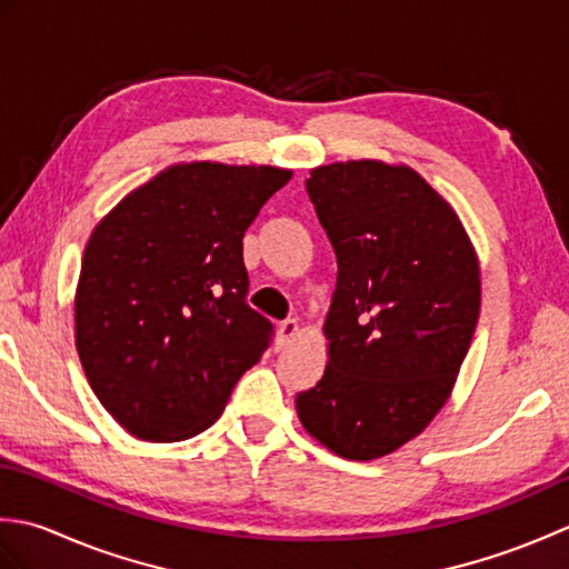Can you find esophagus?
Returning a JSON list of instances; mask_svg holds the SVG:
<instances>
[{
	"label": "esophagus",
	"mask_w": 569,
	"mask_h": 569,
	"mask_svg": "<svg viewBox=\"0 0 569 569\" xmlns=\"http://www.w3.org/2000/svg\"><path fill=\"white\" fill-rule=\"evenodd\" d=\"M298 330H300L298 320H283V322H278V335H276L278 349H283L286 345H291V340L298 335Z\"/></svg>",
	"instance_id": "34e87169"
}]
</instances>
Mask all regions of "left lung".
<instances>
[{
	"instance_id": "8db88e82",
	"label": "left lung",
	"mask_w": 569,
	"mask_h": 569,
	"mask_svg": "<svg viewBox=\"0 0 569 569\" xmlns=\"http://www.w3.org/2000/svg\"><path fill=\"white\" fill-rule=\"evenodd\" d=\"M337 253L328 367L296 396L303 428L345 459L413 440L457 381L481 306L477 251L410 166L340 161L306 180Z\"/></svg>"
}]
</instances>
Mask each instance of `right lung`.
<instances>
[{
  "mask_svg": "<svg viewBox=\"0 0 569 569\" xmlns=\"http://www.w3.org/2000/svg\"><path fill=\"white\" fill-rule=\"evenodd\" d=\"M291 176L176 163L92 229L76 347L94 396L134 438L178 442L208 430L269 347L271 322L247 306L241 239Z\"/></svg>",
  "mask_w": 569,
  "mask_h": 569,
  "instance_id": "obj_1",
  "label": "right lung"
}]
</instances>
